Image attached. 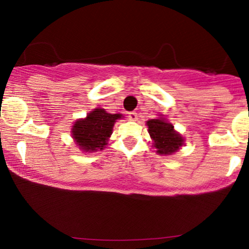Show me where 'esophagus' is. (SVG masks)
Returning <instances> with one entry per match:
<instances>
[{"instance_id":"1","label":"esophagus","mask_w":249,"mask_h":249,"mask_svg":"<svg viewBox=\"0 0 249 249\" xmlns=\"http://www.w3.org/2000/svg\"><path fill=\"white\" fill-rule=\"evenodd\" d=\"M127 117L130 121H133V122H136L137 119H138V115H137V112H134V111H132V112H128Z\"/></svg>"}]
</instances>
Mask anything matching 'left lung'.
Listing matches in <instances>:
<instances>
[{
  "mask_svg": "<svg viewBox=\"0 0 249 249\" xmlns=\"http://www.w3.org/2000/svg\"><path fill=\"white\" fill-rule=\"evenodd\" d=\"M146 125L151 139L153 141V146L158 154H173L184 145L185 139L181 134L177 132L173 125L162 117L150 119L146 122Z\"/></svg>",
  "mask_w": 249,
  "mask_h": 249,
  "instance_id": "1",
  "label": "left lung"
}]
</instances>
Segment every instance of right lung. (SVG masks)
Instances as JSON below:
<instances>
[{"label": "right lung", "instance_id": "1", "mask_svg": "<svg viewBox=\"0 0 249 249\" xmlns=\"http://www.w3.org/2000/svg\"><path fill=\"white\" fill-rule=\"evenodd\" d=\"M122 117L121 113H107L104 108L97 107L85 118L75 122L71 128L73 141L84 152L104 150L112 134L113 125Z\"/></svg>", "mask_w": 249, "mask_h": 249}]
</instances>
